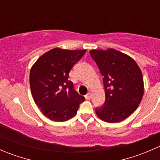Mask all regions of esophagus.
Here are the masks:
<instances>
[{
  "mask_svg": "<svg viewBox=\"0 0 160 160\" xmlns=\"http://www.w3.org/2000/svg\"><path fill=\"white\" fill-rule=\"evenodd\" d=\"M91 96H92V93L89 92V93H88L86 94V96H85V98H86L87 100H90V98H91Z\"/></svg>",
  "mask_w": 160,
  "mask_h": 160,
  "instance_id": "34e87169",
  "label": "esophagus"
}]
</instances>
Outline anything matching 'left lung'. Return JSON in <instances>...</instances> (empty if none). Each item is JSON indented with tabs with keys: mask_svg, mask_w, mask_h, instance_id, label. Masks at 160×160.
<instances>
[{
	"mask_svg": "<svg viewBox=\"0 0 160 160\" xmlns=\"http://www.w3.org/2000/svg\"><path fill=\"white\" fill-rule=\"evenodd\" d=\"M90 54L103 76L104 106L95 111L100 119L116 123L126 119L138 107L144 93L142 71L127 54L114 49H92Z\"/></svg>",
	"mask_w": 160,
	"mask_h": 160,
	"instance_id": "1",
	"label": "left lung"
}]
</instances>
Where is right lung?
I'll list each match as a JSON object with an SVG mask.
<instances>
[{
	"mask_svg": "<svg viewBox=\"0 0 160 160\" xmlns=\"http://www.w3.org/2000/svg\"><path fill=\"white\" fill-rule=\"evenodd\" d=\"M86 49L54 48L42 55L32 65L29 81L32 98L46 118L66 122L76 115L84 97L73 90L69 72Z\"/></svg>",
	"mask_w": 160,
	"mask_h": 160,
	"instance_id": "1",
	"label": "right lung"
}]
</instances>
